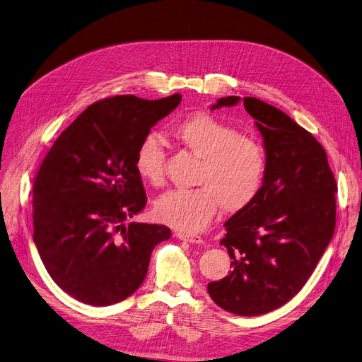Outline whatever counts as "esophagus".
Returning a JSON list of instances; mask_svg holds the SVG:
<instances>
[{
  "instance_id": "34e87169",
  "label": "esophagus",
  "mask_w": 362,
  "mask_h": 362,
  "mask_svg": "<svg viewBox=\"0 0 362 362\" xmlns=\"http://www.w3.org/2000/svg\"><path fill=\"white\" fill-rule=\"evenodd\" d=\"M176 238H179L180 240H186V242H191V243H202V238L199 235H191V233H182L177 232Z\"/></svg>"
}]
</instances>
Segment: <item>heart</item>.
<instances>
[{"label": "heart", "mask_w": 362, "mask_h": 362, "mask_svg": "<svg viewBox=\"0 0 362 362\" xmlns=\"http://www.w3.org/2000/svg\"><path fill=\"white\" fill-rule=\"evenodd\" d=\"M179 145L201 158L195 189H175L156 204V214L163 223L180 232L195 233L211 223L218 206L236 213L258 197L267 157L262 145L208 112H194L170 129ZM135 168L151 186L164 182V148L149 133L135 152Z\"/></svg>", "instance_id": "obj_1"}]
</instances>
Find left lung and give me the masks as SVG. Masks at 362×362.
I'll return each mask as SVG.
<instances>
[{
	"label": "left lung",
	"instance_id": "obj_1",
	"mask_svg": "<svg viewBox=\"0 0 362 362\" xmlns=\"http://www.w3.org/2000/svg\"><path fill=\"white\" fill-rule=\"evenodd\" d=\"M239 101L220 98L211 110ZM243 105L262 135L267 171L255 201L224 223L232 270L206 289L220 308L252 317L284 305L313 274L334 233L337 185L308 130L258 98Z\"/></svg>",
	"mask_w": 362,
	"mask_h": 362
}]
</instances>
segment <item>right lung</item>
<instances>
[{"label": "right lung", "mask_w": 362, "mask_h": 362, "mask_svg": "<svg viewBox=\"0 0 362 362\" xmlns=\"http://www.w3.org/2000/svg\"><path fill=\"white\" fill-rule=\"evenodd\" d=\"M182 101L117 95L89 105L57 138L33 180V242L48 274L88 305L105 307L135 292L167 226L124 220L146 195L135 152L151 127Z\"/></svg>", "instance_id": "add662e5"}]
</instances>
